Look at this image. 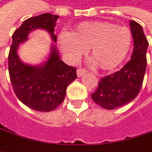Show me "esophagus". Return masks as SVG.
Returning <instances> with one entry per match:
<instances>
[{
  "label": "esophagus",
  "mask_w": 152,
  "mask_h": 152,
  "mask_svg": "<svg viewBox=\"0 0 152 152\" xmlns=\"http://www.w3.org/2000/svg\"><path fill=\"white\" fill-rule=\"evenodd\" d=\"M76 73H77V76L78 77H81V76H82L83 75H85L86 73V71L85 70V69H83V68H78L77 69V71H76Z\"/></svg>",
  "instance_id": "1"
}]
</instances>
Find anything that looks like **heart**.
I'll return each instance as SVG.
<instances>
[{"instance_id": "b5f03b06", "label": "heart", "mask_w": 152, "mask_h": 152, "mask_svg": "<svg viewBox=\"0 0 152 152\" xmlns=\"http://www.w3.org/2000/svg\"><path fill=\"white\" fill-rule=\"evenodd\" d=\"M58 45L71 60H76L88 50L92 66L102 71L117 68L127 57L132 34L125 27L106 22H85L69 34H61Z\"/></svg>"}]
</instances>
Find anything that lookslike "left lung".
Here are the masks:
<instances>
[{"mask_svg":"<svg viewBox=\"0 0 152 152\" xmlns=\"http://www.w3.org/2000/svg\"><path fill=\"white\" fill-rule=\"evenodd\" d=\"M129 26L134 39L131 60L121 70L101 78L92 94V100L106 109H114L134 100L143 83L149 44L138 23L130 20Z\"/></svg>","mask_w":152,"mask_h":152,"instance_id":"left-lung-1","label":"left lung"}]
</instances>
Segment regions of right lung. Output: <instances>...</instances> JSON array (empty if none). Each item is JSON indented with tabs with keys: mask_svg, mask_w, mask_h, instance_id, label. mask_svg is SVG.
I'll return each instance as SVG.
<instances>
[{
	"mask_svg": "<svg viewBox=\"0 0 152 152\" xmlns=\"http://www.w3.org/2000/svg\"><path fill=\"white\" fill-rule=\"evenodd\" d=\"M59 16L44 13L25 20L12 34V44L8 55V71L14 92L26 106L40 112H50L58 107L66 97L68 85L77 78L76 69L60 60L52 45L48 60L40 66L27 65L20 60L18 49L28 39L34 29H45L57 41L54 34Z\"/></svg>",
	"mask_w": 152,
	"mask_h": 152,
	"instance_id": "add662e5",
	"label": "right lung"
}]
</instances>
